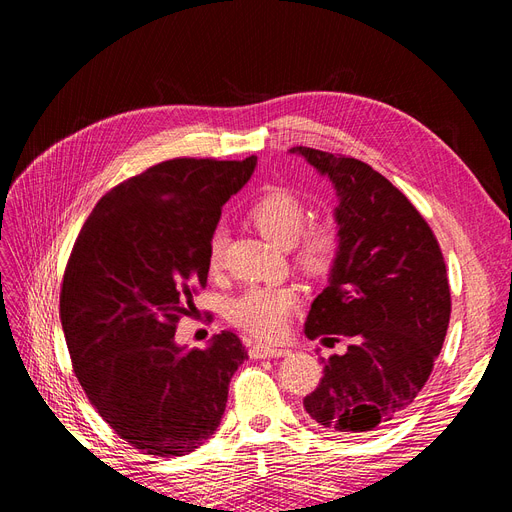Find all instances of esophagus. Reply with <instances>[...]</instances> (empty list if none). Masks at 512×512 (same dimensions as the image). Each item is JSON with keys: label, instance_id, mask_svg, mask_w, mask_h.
<instances>
[{"label": "esophagus", "instance_id": "1", "mask_svg": "<svg viewBox=\"0 0 512 512\" xmlns=\"http://www.w3.org/2000/svg\"><path fill=\"white\" fill-rule=\"evenodd\" d=\"M286 348H277V346H267V344H254L250 348L252 359H273V356H286Z\"/></svg>", "mask_w": 512, "mask_h": 512}]
</instances>
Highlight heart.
<instances>
[{"mask_svg": "<svg viewBox=\"0 0 512 512\" xmlns=\"http://www.w3.org/2000/svg\"><path fill=\"white\" fill-rule=\"evenodd\" d=\"M307 205L288 190L273 188L262 194L250 209V220L262 235L280 245H292L299 265L312 273L327 271L342 247V228L331 218L318 220L307 228ZM226 232L215 228L207 241V262L215 271L222 267ZM297 307V292L290 286H252L243 290L228 305V320L245 333L260 339H277L292 309Z\"/></svg>", "mask_w": 512, "mask_h": 512, "instance_id": "b5f03b06", "label": "heart"}]
</instances>
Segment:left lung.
<instances>
[{
  "label": "left lung",
  "mask_w": 512,
  "mask_h": 512,
  "mask_svg": "<svg viewBox=\"0 0 512 512\" xmlns=\"http://www.w3.org/2000/svg\"><path fill=\"white\" fill-rule=\"evenodd\" d=\"M290 151L333 181L342 228L305 335L331 346L348 339L346 354L322 359L303 406L333 433L374 431L412 404L442 350L451 318L444 256L423 215L378 170L342 153Z\"/></svg>",
  "instance_id": "left-lung-1"
}]
</instances>
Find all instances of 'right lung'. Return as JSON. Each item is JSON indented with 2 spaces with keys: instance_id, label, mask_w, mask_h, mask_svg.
<instances>
[{
  "instance_id": "add662e5",
  "label": "right lung",
  "mask_w": 512,
  "mask_h": 512,
  "mask_svg": "<svg viewBox=\"0 0 512 512\" xmlns=\"http://www.w3.org/2000/svg\"><path fill=\"white\" fill-rule=\"evenodd\" d=\"M245 160L175 158L106 192L83 224L59 294L72 369L91 406L145 455L181 457L218 429L247 359L232 331L207 350L175 344L207 286V241L252 177Z\"/></svg>"
}]
</instances>
